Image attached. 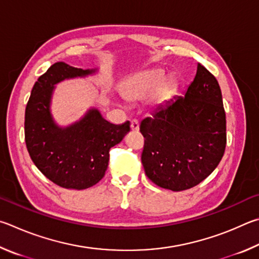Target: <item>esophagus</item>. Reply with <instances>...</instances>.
I'll list each match as a JSON object with an SVG mask.
<instances>
[{
  "label": "esophagus",
  "instance_id": "esophagus-1",
  "mask_svg": "<svg viewBox=\"0 0 259 259\" xmlns=\"http://www.w3.org/2000/svg\"><path fill=\"white\" fill-rule=\"evenodd\" d=\"M131 128H132L133 132H138L140 128V124L137 119H133L132 121H131Z\"/></svg>",
  "mask_w": 259,
  "mask_h": 259
}]
</instances>
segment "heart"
<instances>
[{
    "label": "heart",
    "instance_id": "b5f03b06",
    "mask_svg": "<svg viewBox=\"0 0 259 259\" xmlns=\"http://www.w3.org/2000/svg\"><path fill=\"white\" fill-rule=\"evenodd\" d=\"M160 69L138 72L126 78L121 84V93L132 102H142L150 98L153 107L164 106L178 92V81L173 77L164 79Z\"/></svg>",
    "mask_w": 259,
    "mask_h": 259
}]
</instances>
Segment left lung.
I'll list each match as a JSON object with an SVG mask.
<instances>
[{
    "mask_svg": "<svg viewBox=\"0 0 259 259\" xmlns=\"http://www.w3.org/2000/svg\"><path fill=\"white\" fill-rule=\"evenodd\" d=\"M141 160L158 187L183 191L208 178L226 147V118L219 81L205 67L184 97L175 99L140 124Z\"/></svg>",
    "mask_w": 259,
    "mask_h": 259,
    "instance_id": "8db88e82",
    "label": "left lung"
}]
</instances>
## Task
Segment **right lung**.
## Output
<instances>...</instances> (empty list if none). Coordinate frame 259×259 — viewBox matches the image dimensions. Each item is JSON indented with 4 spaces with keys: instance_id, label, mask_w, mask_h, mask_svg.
<instances>
[{
    "instance_id": "right-lung-1",
    "label": "right lung",
    "mask_w": 259,
    "mask_h": 259,
    "mask_svg": "<svg viewBox=\"0 0 259 259\" xmlns=\"http://www.w3.org/2000/svg\"><path fill=\"white\" fill-rule=\"evenodd\" d=\"M83 70L56 62L34 84L25 111V141L35 166L54 184L65 189L93 187L106 174L109 151L130 132V121L112 125L98 110L67 128H59L50 113L53 85Z\"/></svg>"
}]
</instances>
